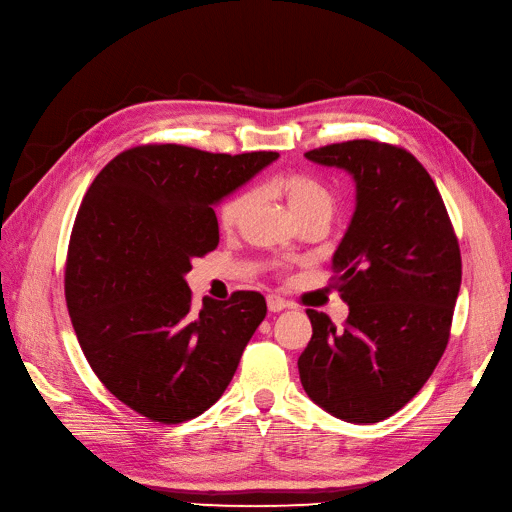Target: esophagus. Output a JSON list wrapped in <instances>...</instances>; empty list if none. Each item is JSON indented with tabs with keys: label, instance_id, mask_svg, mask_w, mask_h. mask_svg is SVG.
I'll return each mask as SVG.
<instances>
[{
	"label": "esophagus",
	"instance_id": "1",
	"mask_svg": "<svg viewBox=\"0 0 512 512\" xmlns=\"http://www.w3.org/2000/svg\"><path fill=\"white\" fill-rule=\"evenodd\" d=\"M267 307H269V312H282V309L290 307V303L286 299H282L280 294H269V297H267Z\"/></svg>",
	"mask_w": 512,
	"mask_h": 512
}]
</instances>
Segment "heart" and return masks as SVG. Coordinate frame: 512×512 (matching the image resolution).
<instances>
[{
    "instance_id": "obj_1",
    "label": "heart",
    "mask_w": 512,
    "mask_h": 512,
    "mask_svg": "<svg viewBox=\"0 0 512 512\" xmlns=\"http://www.w3.org/2000/svg\"><path fill=\"white\" fill-rule=\"evenodd\" d=\"M271 190L275 194L284 196L290 211L297 215V220L312 218V215H324V218H333L335 211V194L324 185L320 179L309 177V175H288L280 177L271 183ZM250 205V194L241 192L228 198L226 203L220 207V226L224 230L235 228L243 213Z\"/></svg>"
}]
</instances>
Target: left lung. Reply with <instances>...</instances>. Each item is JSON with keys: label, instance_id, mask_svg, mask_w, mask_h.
I'll list each match as a JSON object with an SVG mask.
<instances>
[{"label": "left lung", "instance_id": "8db88e82", "mask_svg": "<svg viewBox=\"0 0 512 512\" xmlns=\"http://www.w3.org/2000/svg\"><path fill=\"white\" fill-rule=\"evenodd\" d=\"M305 158L348 170L356 211L333 256V284L350 314L337 329L307 309L301 384L333 416L378 423L404 408L442 359L461 286L459 241L436 183L408 149L359 138Z\"/></svg>", "mask_w": 512, "mask_h": 512}]
</instances>
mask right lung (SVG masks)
I'll return each mask as SVG.
<instances>
[{
    "mask_svg": "<svg viewBox=\"0 0 512 512\" xmlns=\"http://www.w3.org/2000/svg\"><path fill=\"white\" fill-rule=\"evenodd\" d=\"M277 156L138 145L89 185L66 256L70 320L100 382L153 423L211 408L267 316L256 290L194 307L183 275L220 243L211 205Z\"/></svg>",
    "mask_w": 512,
    "mask_h": 512,
    "instance_id": "right-lung-1",
    "label": "right lung"
}]
</instances>
